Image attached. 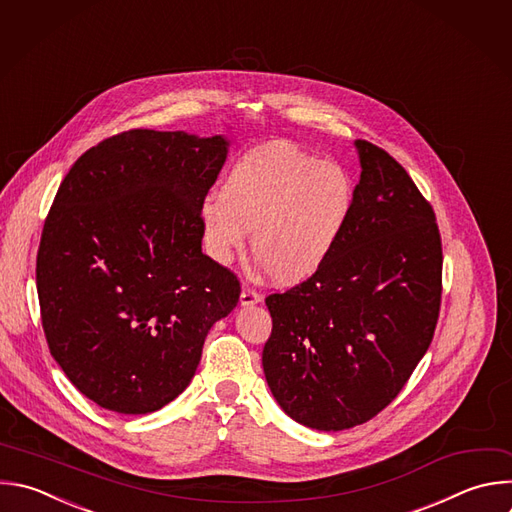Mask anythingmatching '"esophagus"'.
Instances as JSON below:
<instances>
[{
  "label": "esophagus",
  "instance_id": "34e87169",
  "mask_svg": "<svg viewBox=\"0 0 512 512\" xmlns=\"http://www.w3.org/2000/svg\"><path fill=\"white\" fill-rule=\"evenodd\" d=\"M257 303H261V295L255 293L249 287H243V291H241V307H251V305H257Z\"/></svg>",
  "mask_w": 512,
  "mask_h": 512
}]
</instances>
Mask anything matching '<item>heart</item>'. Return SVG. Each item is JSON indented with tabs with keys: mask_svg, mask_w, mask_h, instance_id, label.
<instances>
[{
	"mask_svg": "<svg viewBox=\"0 0 512 512\" xmlns=\"http://www.w3.org/2000/svg\"><path fill=\"white\" fill-rule=\"evenodd\" d=\"M348 170L285 140L243 154L225 177L219 197L199 211L207 253L229 265L247 243L271 281L309 279L331 255L354 211Z\"/></svg>",
	"mask_w": 512,
	"mask_h": 512,
	"instance_id": "heart-1",
	"label": "heart"
}]
</instances>
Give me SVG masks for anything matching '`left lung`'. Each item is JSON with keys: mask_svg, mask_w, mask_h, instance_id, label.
<instances>
[{"mask_svg": "<svg viewBox=\"0 0 512 512\" xmlns=\"http://www.w3.org/2000/svg\"><path fill=\"white\" fill-rule=\"evenodd\" d=\"M354 211L327 261L265 299L263 372L295 422L337 432L368 422L424 358L440 311L442 243L430 203L402 164L356 140Z\"/></svg>", "mask_w": 512, "mask_h": 512, "instance_id": "obj_1", "label": "left lung"}]
</instances>
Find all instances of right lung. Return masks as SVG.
Instances as JSON below:
<instances>
[{
  "label": "right lung",
  "instance_id": "add662e5",
  "mask_svg": "<svg viewBox=\"0 0 512 512\" xmlns=\"http://www.w3.org/2000/svg\"><path fill=\"white\" fill-rule=\"evenodd\" d=\"M229 144L128 130L86 150L56 193L36 263L42 325L58 366L100 408L173 402L239 301L237 277L203 253L199 221Z\"/></svg>",
  "mask_w": 512,
  "mask_h": 512
}]
</instances>
